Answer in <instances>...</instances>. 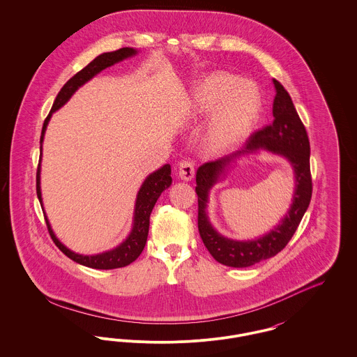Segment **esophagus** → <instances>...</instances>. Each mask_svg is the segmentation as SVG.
Instances as JSON below:
<instances>
[{"instance_id": "34e87169", "label": "esophagus", "mask_w": 357, "mask_h": 357, "mask_svg": "<svg viewBox=\"0 0 357 357\" xmlns=\"http://www.w3.org/2000/svg\"><path fill=\"white\" fill-rule=\"evenodd\" d=\"M178 174L182 181H191L194 178V165L190 160H182L179 163Z\"/></svg>"}]
</instances>
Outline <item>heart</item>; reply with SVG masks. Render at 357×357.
<instances>
[{
	"instance_id": "heart-1",
	"label": "heart",
	"mask_w": 357,
	"mask_h": 357,
	"mask_svg": "<svg viewBox=\"0 0 357 357\" xmlns=\"http://www.w3.org/2000/svg\"><path fill=\"white\" fill-rule=\"evenodd\" d=\"M261 107V93L253 83L229 73L204 77L192 91L191 111L195 116L211 114L202 134L204 153L220 156L237 146L253 128Z\"/></svg>"
}]
</instances>
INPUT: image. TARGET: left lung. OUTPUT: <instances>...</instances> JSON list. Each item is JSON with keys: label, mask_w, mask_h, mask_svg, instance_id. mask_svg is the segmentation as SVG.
I'll use <instances>...</instances> for the list:
<instances>
[{"label": "left lung", "mask_w": 357, "mask_h": 357, "mask_svg": "<svg viewBox=\"0 0 357 357\" xmlns=\"http://www.w3.org/2000/svg\"><path fill=\"white\" fill-rule=\"evenodd\" d=\"M275 96L273 100V123L249 137L243 150L215 162L202 165L197 171L198 229L204 246L215 261L231 268H248L280 253L296 233L312 198L310 146L305 127L300 119L288 91L273 79ZM266 149L284 155L295 174V192L284 218L262 238L237 241L223 238L211 225L206 214L209 190L221 180L229 165L239 155Z\"/></svg>", "instance_id": "left-lung-1"}]
</instances>
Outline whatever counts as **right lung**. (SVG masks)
Masks as SVG:
<instances>
[{
	"label": "right lung",
	"instance_id": "1",
	"mask_svg": "<svg viewBox=\"0 0 357 357\" xmlns=\"http://www.w3.org/2000/svg\"><path fill=\"white\" fill-rule=\"evenodd\" d=\"M137 51L134 48H120L118 51L105 52L99 54L95 60H92L85 68L82 69L80 72H77L73 77H70L68 82L64 84V86L60 89L59 95L56 96V100L52 105L51 112L47 116V119L44 121L43 126V131H41V137H40V162H38V167H37V175H36V190H37V197L40 204L43 207V213L45 217V222L48 226V231L51 234L52 239L54 242V245L70 258L72 261L84 265L92 269H118L130 265L131 262H134L136 258L143 252L144 246H146V241L149 236V227H150V215L153 211V206L156 204L158 198L160 197V194L171 186L172 178H171V166L170 165H165L163 167H160L159 170L153 171V174H150L144 182L142 183V186L137 191L136 195L135 210H134V222H132V229L128 234V237L126 238L120 245L116 248L102 252L99 255H79L72 252L68 249L64 243H61L59 241V238L56 237V234L52 230L51 223L48 221V217L44 211V206H43V197H41V186H40V174H41V156H43V142H44V135L48 127V123L52 118V114L56 112L57 109H60L66 102H68L72 98V95L86 82H89L93 76H96L98 73H100L102 69L108 68L119 61H123L128 57L135 56Z\"/></svg>",
	"mask_w": 357,
	"mask_h": 357
}]
</instances>
